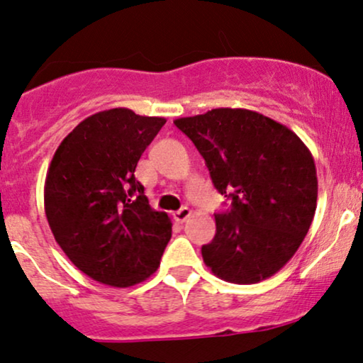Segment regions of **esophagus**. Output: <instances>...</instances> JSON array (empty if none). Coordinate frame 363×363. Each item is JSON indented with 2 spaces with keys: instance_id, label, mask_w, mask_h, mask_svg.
<instances>
[{
  "instance_id": "esophagus-1",
  "label": "esophagus",
  "mask_w": 363,
  "mask_h": 363,
  "mask_svg": "<svg viewBox=\"0 0 363 363\" xmlns=\"http://www.w3.org/2000/svg\"><path fill=\"white\" fill-rule=\"evenodd\" d=\"M191 216V209L189 208H181L179 211H176V213H174V219H176L177 223H184L187 218H189Z\"/></svg>"
}]
</instances>
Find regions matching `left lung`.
Here are the masks:
<instances>
[{"instance_id": "8db88e82", "label": "left lung", "mask_w": 363, "mask_h": 363, "mask_svg": "<svg viewBox=\"0 0 363 363\" xmlns=\"http://www.w3.org/2000/svg\"><path fill=\"white\" fill-rule=\"evenodd\" d=\"M206 160L231 208L214 214L201 247L216 277L236 284L278 273L296 253L316 209L315 160L295 132L246 108H213L174 121Z\"/></svg>"}]
</instances>
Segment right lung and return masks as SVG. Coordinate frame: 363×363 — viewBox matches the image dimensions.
I'll list each match as a JSON object with an SVG mask.
<instances>
[{"label":"right lung","instance_id":"obj_1","mask_svg":"<svg viewBox=\"0 0 363 363\" xmlns=\"http://www.w3.org/2000/svg\"><path fill=\"white\" fill-rule=\"evenodd\" d=\"M166 123L110 108L82 121L55 152L45 181V213L55 241L95 281L125 288L160 264L172 223L154 211L134 172Z\"/></svg>","mask_w":363,"mask_h":363}]
</instances>
